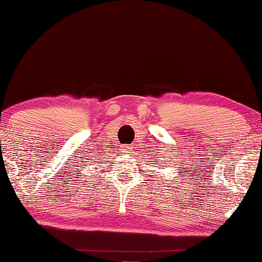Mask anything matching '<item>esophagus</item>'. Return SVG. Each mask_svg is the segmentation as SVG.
Masks as SVG:
<instances>
[{
  "mask_svg": "<svg viewBox=\"0 0 262 262\" xmlns=\"http://www.w3.org/2000/svg\"><path fill=\"white\" fill-rule=\"evenodd\" d=\"M123 150H124V151H126V152L127 151H131V146H124Z\"/></svg>",
  "mask_w": 262,
  "mask_h": 262,
  "instance_id": "1",
  "label": "esophagus"
}]
</instances>
